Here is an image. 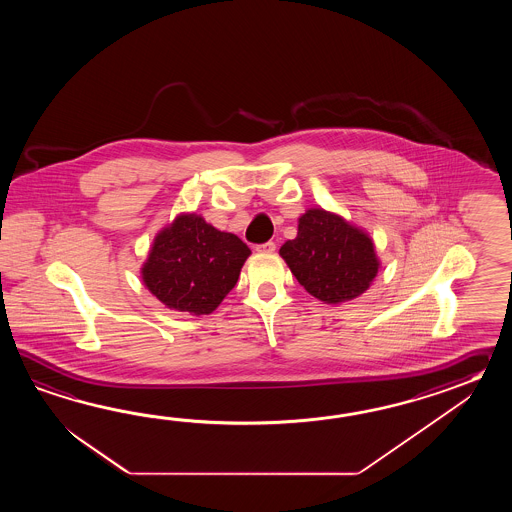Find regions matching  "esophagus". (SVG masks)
I'll list each match as a JSON object with an SVG mask.
<instances>
[{"instance_id":"obj_1","label":"esophagus","mask_w":512,"mask_h":512,"mask_svg":"<svg viewBox=\"0 0 512 512\" xmlns=\"http://www.w3.org/2000/svg\"><path fill=\"white\" fill-rule=\"evenodd\" d=\"M256 251L261 252V254H272V252L276 251V243L267 241L263 245H256Z\"/></svg>"}]
</instances>
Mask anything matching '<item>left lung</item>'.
I'll return each instance as SVG.
<instances>
[{
	"mask_svg": "<svg viewBox=\"0 0 512 512\" xmlns=\"http://www.w3.org/2000/svg\"><path fill=\"white\" fill-rule=\"evenodd\" d=\"M280 256L305 291L329 305L359 298L381 269L370 234L322 207L298 218V234L283 243Z\"/></svg>",
	"mask_w": 512,
	"mask_h": 512,
	"instance_id": "1",
	"label": "left lung"
}]
</instances>
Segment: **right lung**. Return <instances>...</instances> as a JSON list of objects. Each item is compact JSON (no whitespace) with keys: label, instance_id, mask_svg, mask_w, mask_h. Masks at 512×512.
<instances>
[{"label":"right lung","instance_id":"obj_1","mask_svg":"<svg viewBox=\"0 0 512 512\" xmlns=\"http://www.w3.org/2000/svg\"><path fill=\"white\" fill-rule=\"evenodd\" d=\"M251 249L196 212H181L153 238L141 267L144 287L168 309L210 315L240 278Z\"/></svg>","mask_w":512,"mask_h":512}]
</instances>
